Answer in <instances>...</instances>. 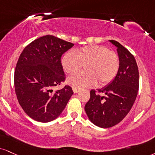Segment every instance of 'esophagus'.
<instances>
[{"label": "esophagus", "mask_w": 155, "mask_h": 155, "mask_svg": "<svg viewBox=\"0 0 155 155\" xmlns=\"http://www.w3.org/2000/svg\"><path fill=\"white\" fill-rule=\"evenodd\" d=\"M73 91H74V93H77V92H79L80 90L79 89H76V88H75V87H73Z\"/></svg>", "instance_id": "esophagus-1"}]
</instances>
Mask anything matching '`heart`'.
<instances>
[{
	"mask_svg": "<svg viewBox=\"0 0 155 155\" xmlns=\"http://www.w3.org/2000/svg\"><path fill=\"white\" fill-rule=\"evenodd\" d=\"M61 64L67 74H73L85 66L86 72L74 74L67 79V82L76 89L92 87L98 82L100 87L113 81L120 68L118 54L105 46L90 45L68 52L61 59Z\"/></svg>",
	"mask_w": 155,
	"mask_h": 155,
	"instance_id": "b5f03b06",
	"label": "heart"
}]
</instances>
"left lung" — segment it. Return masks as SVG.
Returning <instances> with one entry per match:
<instances>
[{
  "label": "left lung",
  "instance_id": "1",
  "mask_svg": "<svg viewBox=\"0 0 155 155\" xmlns=\"http://www.w3.org/2000/svg\"><path fill=\"white\" fill-rule=\"evenodd\" d=\"M117 47L120 68L117 76L107 87L90 91V98L84 109L94 125L110 128L120 123L131 110L137 98L139 74L135 58L115 40H110Z\"/></svg>",
  "mask_w": 155,
  "mask_h": 155
}]
</instances>
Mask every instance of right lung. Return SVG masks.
Wrapping results in <instances>:
<instances>
[{
  "instance_id": "obj_1",
  "label": "right lung",
  "mask_w": 155,
  "mask_h": 155,
  "mask_svg": "<svg viewBox=\"0 0 155 155\" xmlns=\"http://www.w3.org/2000/svg\"><path fill=\"white\" fill-rule=\"evenodd\" d=\"M74 45L46 35L26 46L18 58L14 72L15 92L22 109L35 120H55L74 94L69 85L53 90L66 80L61 58Z\"/></svg>"
}]
</instances>
